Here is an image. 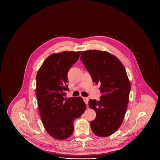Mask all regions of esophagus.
I'll list each match as a JSON object with an SVG mask.
<instances>
[{
  "instance_id": "obj_1",
  "label": "esophagus",
  "mask_w": 160,
  "mask_h": 160,
  "mask_svg": "<svg viewBox=\"0 0 160 160\" xmlns=\"http://www.w3.org/2000/svg\"><path fill=\"white\" fill-rule=\"evenodd\" d=\"M83 100L86 104H88L89 102V98L88 97H83Z\"/></svg>"
}]
</instances>
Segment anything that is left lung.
<instances>
[{
  "label": "left lung",
  "instance_id": "left-lung-1",
  "mask_svg": "<svg viewBox=\"0 0 160 160\" xmlns=\"http://www.w3.org/2000/svg\"><path fill=\"white\" fill-rule=\"evenodd\" d=\"M80 60L93 82L101 84L99 101H89L97 114L90 123L92 131L98 136H109L121 127L127 109L131 84L126 70L121 61L107 52L84 51Z\"/></svg>",
  "mask_w": 160,
  "mask_h": 160
}]
</instances>
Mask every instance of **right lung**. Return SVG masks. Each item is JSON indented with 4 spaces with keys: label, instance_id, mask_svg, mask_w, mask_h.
Segmentation results:
<instances>
[{
    "label": "right lung",
    "instance_id": "add662e5",
    "mask_svg": "<svg viewBox=\"0 0 160 160\" xmlns=\"http://www.w3.org/2000/svg\"><path fill=\"white\" fill-rule=\"evenodd\" d=\"M82 52H63L48 56L38 70L36 94L38 108L47 132L56 139L70 137L74 121L86 110L82 97L66 98L67 74Z\"/></svg>",
    "mask_w": 160,
    "mask_h": 160
}]
</instances>
